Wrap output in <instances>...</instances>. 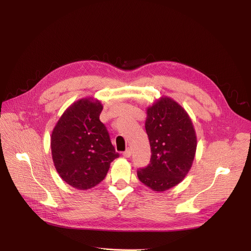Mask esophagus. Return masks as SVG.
<instances>
[{
    "mask_svg": "<svg viewBox=\"0 0 251 251\" xmlns=\"http://www.w3.org/2000/svg\"><path fill=\"white\" fill-rule=\"evenodd\" d=\"M131 153H132V151H131V149H127L124 152H123V155L125 157H130L131 156Z\"/></svg>",
    "mask_w": 251,
    "mask_h": 251,
    "instance_id": "34e87169",
    "label": "esophagus"
}]
</instances>
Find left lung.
<instances>
[{
  "label": "left lung",
  "mask_w": 251,
  "mask_h": 251,
  "mask_svg": "<svg viewBox=\"0 0 251 251\" xmlns=\"http://www.w3.org/2000/svg\"><path fill=\"white\" fill-rule=\"evenodd\" d=\"M147 112L151 157L146 168L137 171V176L153 191H166L189 172L197 146L195 130L187 112L170 98H161Z\"/></svg>",
  "instance_id": "1"
}]
</instances>
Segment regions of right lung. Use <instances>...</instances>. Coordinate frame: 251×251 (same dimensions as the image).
<instances>
[{"label": "right lung", "mask_w": 251, "mask_h": 251, "mask_svg": "<svg viewBox=\"0 0 251 251\" xmlns=\"http://www.w3.org/2000/svg\"><path fill=\"white\" fill-rule=\"evenodd\" d=\"M102 104L90 98L73 102L59 119L50 137L51 156L60 177L72 187H95L119 153L100 120Z\"/></svg>", "instance_id": "right-lung-1"}]
</instances>
